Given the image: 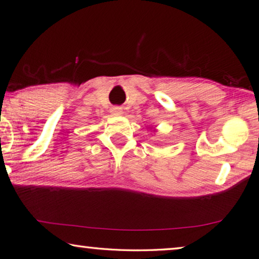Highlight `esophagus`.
<instances>
[{
    "label": "esophagus",
    "mask_w": 259,
    "mask_h": 259,
    "mask_svg": "<svg viewBox=\"0 0 259 259\" xmlns=\"http://www.w3.org/2000/svg\"><path fill=\"white\" fill-rule=\"evenodd\" d=\"M111 113L113 114V115H121V114H122V108L119 107V106H113L111 108Z\"/></svg>",
    "instance_id": "1"
}]
</instances>
